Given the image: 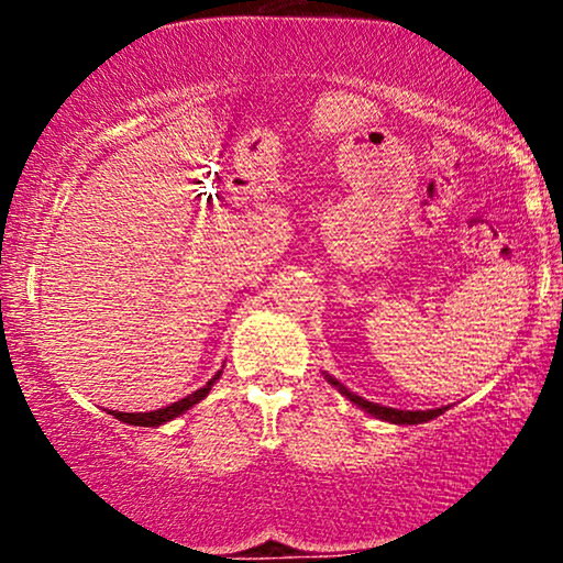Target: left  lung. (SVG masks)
<instances>
[{
  "mask_svg": "<svg viewBox=\"0 0 563 563\" xmlns=\"http://www.w3.org/2000/svg\"><path fill=\"white\" fill-rule=\"evenodd\" d=\"M325 378H328V384H333L335 389L344 394L349 402L357 405L360 410L371 412V416L378 418V421H389V423H397V426H416V423L434 421V418H439L444 410H448V407H434V410H397V407H384V405H378V402H367V399L360 397V394L349 391L346 386L341 384V380H335L333 376H328V373H325Z\"/></svg>",
  "mask_w": 563,
  "mask_h": 563,
  "instance_id": "obj_1",
  "label": "left lung"
}]
</instances>
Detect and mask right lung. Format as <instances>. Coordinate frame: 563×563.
<instances>
[{"label":"right lung","instance_id":"1","mask_svg":"<svg viewBox=\"0 0 563 563\" xmlns=\"http://www.w3.org/2000/svg\"><path fill=\"white\" fill-rule=\"evenodd\" d=\"M219 376H222V371H219L211 380H206V386H200L198 391L187 394L185 399H179V402H174L169 407H158V410H151V412H119V410H113V418H119V421H124L129 426H164L166 421H174V418H179L183 412L190 410L192 405H198L200 399H203L206 394L211 391V386L217 384Z\"/></svg>","mask_w":563,"mask_h":563}]
</instances>
